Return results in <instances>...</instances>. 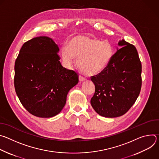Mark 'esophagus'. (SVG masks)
Segmentation results:
<instances>
[{
	"label": "esophagus",
	"mask_w": 159,
	"mask_h": 159,
	"mask_svg": "<svg viewBox=\"0 0 159 159\" xmlns=\"http://www.w3.org/2000/svg\"><path fill=\"white\" fill-rule=\"evenodd\" d=\"M79 80H80V82H83V81H85V80H86V79H85V77H82V76H81V75H79Z\"/></svg>",
	"instance_id": "esophagus-1"
}]
</instances>
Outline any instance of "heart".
<instances>
[{
	"instance_id": "obj_1",
	"label": "heart",
	"mask_w": 159,
	"mask_h": 159,
	"mask_svg": "<svg viewBox=\"0 0 159 159\" xmlns=\"http://www.w3.org/2000/svg\"><path fill=\"white\" fill-rule=\"evenodd\" d=\"M63 60L71 65L74 57L78 58L77 66L87 75H96L103 72L111 61L114 50L107 41L87 36H76L61 50Z\"/></svg>"
}]
</instances>
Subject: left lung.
Returning <instances> with one entry per match:
<instances>
[{"label": "left lung", "instance_id": "left-lung-1", "mask_svg": "<svg viewBox=\"0 0 159 159\" xmlns=\"http://www.w3.org/2000/svg\"><path fill=\"white\" fill-rule=\"evenodd\" d=\"M122 48L113 55L106 69L91 80L95 93L90 104L99 115L106 118L121 116L138 98L142 87V64L137 49L124 39Z\"/></svg>", "mask_w": 159, "mask_h": 159}]
</instances>
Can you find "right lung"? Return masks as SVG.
<instances>
[{
	"instance_id": "right-lung-1",
	"label": "right lung",
	"mask_w": 159,
	"mask_h": 159,
	"mask_svg": "<svg viewBox=\"0 0 159 159\" xmlns=\"http://www.w3.org/2000/svg\"><path fill=\"white\" fill-rule=\"evenodd\" d=\"M59 48L48 36L25 43L14 66L16 94L25 109L39 118L57 115L65 105L69 90L79 82L77 74L64 68Z\"/></svg>"
}]
</instances>
